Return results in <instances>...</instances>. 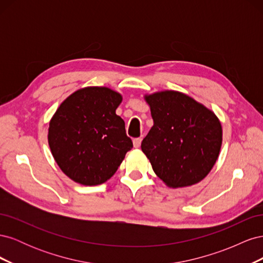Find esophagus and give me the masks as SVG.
<instances>
[{
    "instance_id": "esophagus-1",
    "label": "esophagus",
    "mask_w": 263,
    "mask_h": 263,
    "mask_svg": "<svg viewBox=\"0 0 263 263\" xmlns=\"http://www.w3.org/2000/svg\"><path fill=\"white\" fill-rule=\"evenodd\" d=\"M133 144H134V147L135 148H139L140 147V144H141V139L140 138H135L133 140Z\"/></svg>"
}]
</instances>
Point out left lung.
<instances>
[{
  "label": "left lung",
  "instance_id": "left-lung-1",
  "mask_svg": "<svg viewBox=\"0 0 263 263\" xmlns=\"http://www.w3.org/2000/svg\"><path fill=\"white\" fill-rule=\"evenodd\" d=\"M154 126L141 150L157 176L170 187L193 185L216 162L221 125L212 110L187 95L159 92L146 97Z\"/></svg>",
  "mask_w": 263,
  "mask_h": 263
}]
</instances>
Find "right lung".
I'll return each instance as SVG.
<instances>
[{
	"label": "right lung",
	"mask_w": 263,
	"mask_h": 263,
	"mask_svg": "<svg viewBox=\"0 0 263 263\" xmlns=\"http://www.w3.org/2000/svg\"><path fill=\"white\" fill-rule=\"evenodd\" d=\"M122 95L108 87H85L61 103L49 124L48 142L63 173L83 185H98L118 169L133 148L115 110Z\"/></svg>",
	"instance_id": "1"
}]
</instances>
